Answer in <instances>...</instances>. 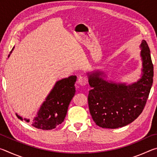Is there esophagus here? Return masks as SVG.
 Instances as JSON below:
<instances>
[{
  "instance_id": "obj_1",
  "label": "esophagus",
  "mask_w": 157,
  "mask_h": 157,
  "mask_svg": "<svg viewBox=\"0 0 157 157\" xmlns=\"http://www.w3.org/2000/svg\"><path fill=\"white\" fill-rule=\"evenodd\" d=\"M78 83L80 84L81 86H85V85H86L87 83H88V79H87L86 78H85V77L80 76L78 78Z\"/></svg>"
}]
</instances>
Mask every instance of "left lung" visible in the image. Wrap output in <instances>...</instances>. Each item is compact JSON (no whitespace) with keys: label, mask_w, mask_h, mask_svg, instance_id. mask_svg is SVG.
Instances as JSON below:
<instances>
[{"label":"left lung","mask_w":157,"mask_h":157,"mask_svg":"<svg viewBox=\"0 0 157 157\" xmlns=\"http://www.w3.org/2000/svg\"><path fill=\"white\" fill-rule=\"evenodd\" d=\"M142 61L140 78L134 83L107 79L102 71L87 73L89 91L88 102L94 121L100 127L116 129L132 123L144 109L152 86L154 67L150 50L145 40L140 45Z\"/></svg>","instance_id":"obj_1"}]
</instances>
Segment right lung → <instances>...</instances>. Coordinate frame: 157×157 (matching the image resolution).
<instances>
[{
    "label": "right lung",
    "mask_w": 157,
    "mask_h": 157,
    "mask_svg": "<svg viewBox=\"0 0 157 157\" xmlns=\"http://www.w3.org/2000/svg\"><path fill=\"white\" fill-rule=\"evenodd\" d=\"M13 50L14 48L10 54ZM76 79V75H71L55 82L39 107L36 116L31 121L28 118H23L17 113L16 115L20 120L32 123V125L37 129L50 130L55 128L62 123L67 113L69 104L75 94Z\"/></svg>",
    "instance_id": "right-lung-1"
}]
</instances>
